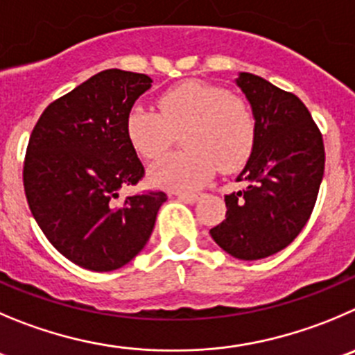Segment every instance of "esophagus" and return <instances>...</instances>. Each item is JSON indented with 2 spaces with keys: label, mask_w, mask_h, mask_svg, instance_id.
Segmentation results:
<instances>
[{
  "label": "esophagus",
  "mask_w": 355,
  "mask_h": 355,
  "mask_svg": "<svg viewBox=\"0 0 355 355\" xmlns=\"http://www.w3.org/2000/svg\"><path fill=\"white\" fill-rule=\"evenodd\" d=\"M172 195H174V197L178 198V200L188 202V204H193V202L198 200V195L197 193H183V191H175V193H172Z\"/></svg>",
  "instance_id": "obj_1"
}]
</instances>
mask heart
Returning a JSON list of instances; mask_svg holds the SVG:
<instances>
[{
    "mask_svg": "<svg viewBox=\"0 0 355 355\" xmlns=\"http://www.w3.org/2000/svg\"><path fill=\"white\" fill-rule=\"evenodd\" d=\"M157 111L134 106L125 120V134L141 157L160 158L184 132L187 153L171 155L151 167L157 187L190 191L216 172L239 171L254 150L258 121L251 104L223 87L188 82L172 87L158 99Z\"/></svg>",
    "mask_w": 355,
    "mask_h": 355,
    "instance_id": "obj_1",
    "label": "heart"
}]
</instances>
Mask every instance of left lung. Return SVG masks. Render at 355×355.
Returning <instances> with one entry per match:
<instances>
[{
    "label": "left lung",
    "instance_id": "left-lung-1",
    "mask_svg": "<svg viewBox=\"0 0 355 355\" xmlns=\"http://www.w3.org/2000/svg\"><path fill=\"white\" fill-rule=\"evenodd\" d=\"M258 121L254 150L237 175L248 187L225 195L216 244L244 261L288 248L309 221L324 175V144L305 104L261 76L235 78Z\"/></svg>",
    "mask_w": 355,
    "mask_h": 355
}]
</instances>
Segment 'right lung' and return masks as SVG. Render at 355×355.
I'll return each instance as SVG.
<instances>
[{
    "label": "right lung",
    "mask_w": 355,
    "mask_h": 355,
    "mask_svg": "<svg viewBox=\"0 0 355 355\" xmlns=\"http://www.w3.org/2000/svg\"><path fill=\"white\" fill-rule=\"evenodd\" d=\"M146 74L106 69L53 101L33 129L24 162L29 209L50 244L74 265L111 272L150 241L164 191L127 197L144 167L125 134Z\"/></svg>",
    "instance_id": "right-lung-1"
}]
</instances>
